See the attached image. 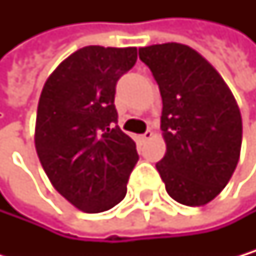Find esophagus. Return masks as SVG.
I'll use <instances>...</instances> for the list:
<instances>
[{"label": "esophagus", "instance_id": "34e87169", "mask_svg": "<svg viewBox=\"0 0 256 256\" xmlns=\"http://www.w3.org/2000/svg\"><path fill=\"white\" fill-rule=\"evenodd\" d=\"M152 136H154V132H152V130H147V132H144L140 138H141L142 141H146V140H150Z\"/></svg>", "mask_w": 256, "mask_h": 256}]
</instances>
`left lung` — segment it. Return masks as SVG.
<instances>
[{
  "label": "left lung",
  "instance_id": "left-lung-1",
  "mask_svg": "<svg viewBox=\"0 0 256 256\" xmlns=\"http://www.w3.org/2000/svg\"><path fill=\"white\" fill-rule=\"evenodd\" d=\"M162 98L166 155L156 170L166 190L184 206H204L229 182L240 160L238 104L214 66L180 42L140 48Z\"/></svg>",
  "mask_w": 256,
  "mask_h": 256
}]
</instances>
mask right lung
I'll list each match as a JSON object with an SVG mask.
<instances>
[{
	"instance_id": "obj_1",
	"label": "right lung",
	"mask_w": 256,
	"mask_h": 256,
	"mask_svg": "<svg viewBox=\"0 0 256 256\" xmlns=\"http://www.w3.org/2000/svg\"><path fill=\"white\" fill-rule=\"evenodd\" d=\"M136 62V47H82L47 78L35 147L54 188L76 209H112L127 192L136 144L118 126L115 87Z\"/></svg>"
}]
</instances>
